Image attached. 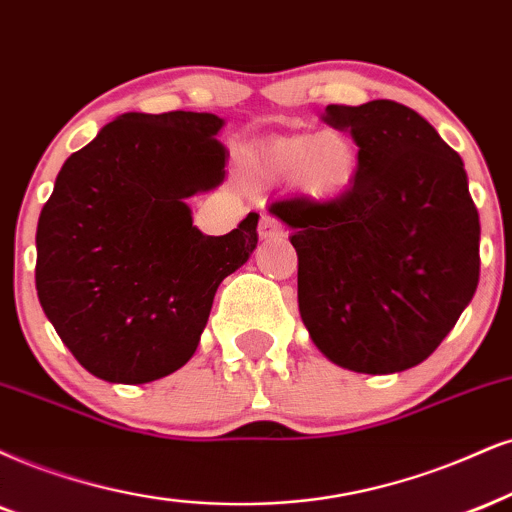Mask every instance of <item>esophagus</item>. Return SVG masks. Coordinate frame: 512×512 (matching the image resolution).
<instances>
[{"label": "esophagus", "mask_w": 512, "mask_h": 512, "mask_svg": "<svg viewBox=\"0 0 512 512\" xmlns=\"http://www.w3.org/2000/svg\"><path fill=\"white\" fill-rule=\"evenodd\" d=\"M282 235H285V227L277 223L275 218H270V216L261 218V225H258V237L266 239V242H268V239H277Z\"/></svg>", "instance_id": "34e87169"}]
</instances>
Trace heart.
Returning <instances> with one entry per match:
<instances>
[{"label": "heart", "mask_w": 512, "mask_h": 512, "mask_svg": "<svg viewBox=\"0 0 512 512\" xmlns=\"http://www.w3.org/2000/svg\"><path fill=\"white\" fill-rule=\"evenodd\" d=\"M361 166L358 144L346 132L270 137L246 154L244 168L263 182L292 180L313 201H334L349 192Z\"/></svg>", "instance_id": "obj_1"}]
</instances>
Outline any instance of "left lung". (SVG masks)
Here are the masks:
<instances>
[{"mask_svg":"<svg viewBox=\"0 0 512 512\" xmlns=\"http://www.w3.org/2000/svg\"><path fill=\"white\" fill-rule=\"evenodd\" d=\"M323 118L361 151L349 192L270 206L292 227L301 320L339 368L408 370L432 356L475 296L479 216L468 173L403 104H330Z\"/></svg>","mask_w":512,"mask_h":512,"instance_id":"1","label":"left lung"}]
</instances>
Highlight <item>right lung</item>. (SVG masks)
Returning <instances> with one entry per match:
<instances>
[{
	"label": "right lung",
	"mask_w": 512,
	"mask_h": 512,
	"mask_svg": "<svg viewBox=\"0 0 512 512\" xmlns=\"http://www.w3.org/2000/svg\"><path fill=\"white\" fill-rule=\"evenodd\" d=\"M216 113H123L63 163L37 223V299L99 380L147 384L197 351L213 296L258 244V213L223 237L187 199L225 180Z\"/></svg>",
	"instance_id": "right-lung-1"
}]
</instances>
